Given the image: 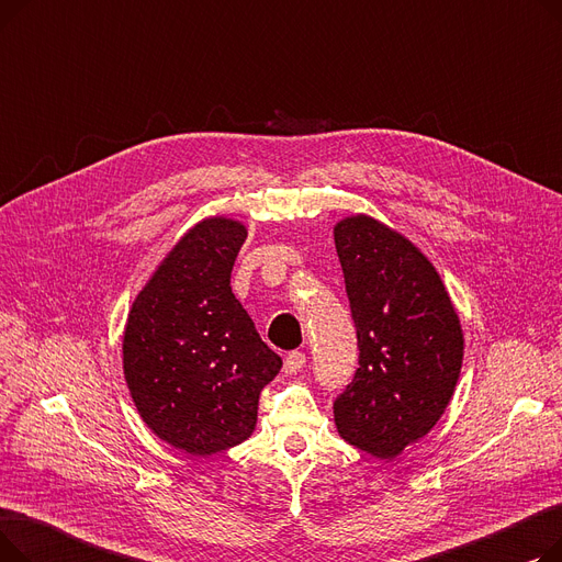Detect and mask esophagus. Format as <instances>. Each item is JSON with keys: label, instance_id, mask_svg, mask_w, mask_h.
<instances>
[{"label": "esophagus", "instance_id": "esophagus-1", "mask_svg": "<svg viewBox=\"0 0 562 562\" xmlns=\"http://www.w3.org/2000/svg\"><path fill=\"white\" fill-rule=\"evenodd\" d=\"M305 362H307L305 352H301V350H291L289 356L284 358V371H286V373H299V371L305 367Z\"/></svg>", "mask_w": 562, "mask_h": 562}]
</instances>
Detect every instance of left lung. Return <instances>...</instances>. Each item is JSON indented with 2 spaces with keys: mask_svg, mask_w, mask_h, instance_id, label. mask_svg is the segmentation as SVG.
<instances>
[{
  "mask_svg": "<svg viewBox=\"0 0 562 562\" xmlns=\"http://www.w3.org/2000/svg\"><path fill=\"white\" fill-rule=\"evenodd\" d=\"M358 371L335 401L348 445L394 458L445 415L462 367V330L432 263L369 216L335 227Z\"/></svg>",
  "mask_w": 562,
  "mask_h": 562,
  "instance_id": "8db88e82",
  "label": "left lung"
}]
</instances>
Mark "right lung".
Returning <instances> with one entry per match:
<instances>
[{
    "instance_id": "obj_1",
    "label": "right lung",
    "mask_w": 562,
    "mask_h": 562,
    "mask_svg": "<svg viewBox=\"0 0 562 562\" xmlns=\"http://www.w3.org/2000/svg\"><path fill=\"white\" fill-rule=\"evenodd\" d=\"M246 236L229 218L198 223L161 261L127 318L123 364L138 415L191 456H214L248 439L259 394L282 367L229 286Z\"/></svg>"
}]
</instances>
